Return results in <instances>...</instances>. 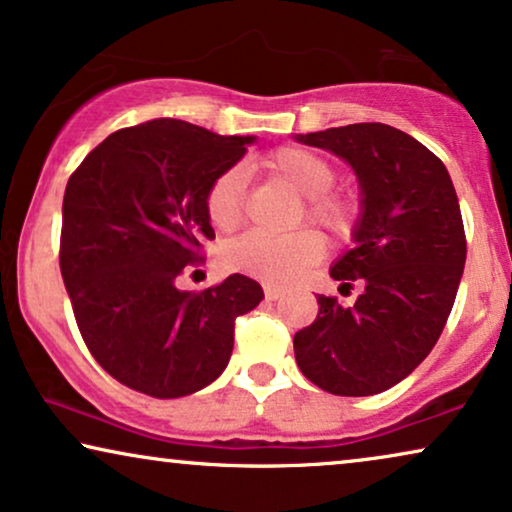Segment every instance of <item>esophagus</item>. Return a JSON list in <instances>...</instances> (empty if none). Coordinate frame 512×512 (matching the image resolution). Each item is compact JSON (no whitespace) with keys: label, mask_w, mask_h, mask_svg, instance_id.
<instances>
[{"label":"esophagus","mask_w":512,"mask_h":512,"mask_svg":"<svg viewBox=\"0 0 512 512\" xmlns=\"http://www.w3.org/2000/svg\"><path fill=\"white\" fill-rule=\"evenodd\" d=\"M263 291H265V298H268V300H277V298L284 296V291L279 289V286H275V284H265Z\"/></svg>","instance_id":"obj_1"}]
</instances>
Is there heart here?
I'll return each instance as SVG.
<instances>
[{
	"label": "heart",
	"mask_w": 512,
	"mask_h": 512,
	"mask_svg": "<svg viewBox=\"0 0 512 512\" xmlns=\"http://www.w3.org/2000/svg\"><path fill=\"white\" fill-rule=\"evenodd\" d=\"M272 177L282 179L305 198V219L324 230L328 237H345L352 230L354 202L331 191L338 172L319 153L282 146L258 163ZM205 214L221 233H230L244 219L242 172L237 167L223 170L209 181L205 191ZM321 240L312 230H293L286 235H270L261 230L237 237L223 249L226 268L247 272L272 284H286L305 268L319 261Z\"/></svg>",
	"instance_id": "heart-1"
}]
</instances>
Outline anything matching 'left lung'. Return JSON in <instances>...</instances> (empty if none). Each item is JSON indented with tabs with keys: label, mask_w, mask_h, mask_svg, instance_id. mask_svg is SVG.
Wrapping results in <instances>:
<instances>
[{
	"label": "left lung",
	"mask_w": 512,
	"mask_h": 512,
	"mask_svg": "<svg viewBox=\"0 0 512 512\" xmlns=\"http://www.w3.org/2000/svg\"><path fill=\"white\" fill-rule=\"evenodd\" d=\"M296 139L345 158L363 195L354 249L331 270L342 289L363 293L352 307L317 296V319L293 338L298 368L328 394H380L429 356L452 312L466 263L457 193L443 160L391 125Z\"/></svg>",
	"instance_id": "8db88e82"
}]
</instances>
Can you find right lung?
<instances>
[{
  "label": "right lung",
  "instance_id": "1",
  "mask_svg": "<svg viewBox=\"0 0 512 512\" xmlns=\"http://www.w3.org/2000/svg\"><path fill=\"white\" fill-rule=\"evenodd\" d=\"M254 139L156 118L111 132L67 181L60 272L76 326L95 361L139 394L179 398L214 382L233 354L235 319L263 300L244 275L177 289L214 240L209 181Z\"/></svg>",
  "mask_w": 512,
  "mask_h": 512
}]
</instances>
